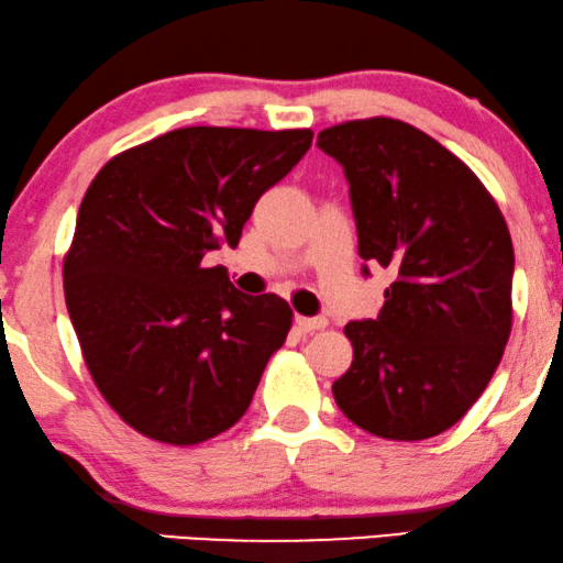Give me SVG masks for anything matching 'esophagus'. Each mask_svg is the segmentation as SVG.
<instances>
[{"mask_svg": "<svg viewBox=\"0 0 563 563\" xmlns=\"http://www.w3.org/2000/svg\"><path fill=\"white\" fill-rule=\"evenodd\" d=\"M327 319L323 316H313V319H308V316H296V327L298 331H303V334H313V331H321L327 329Z\"/></svg>", "mask_w": 563, "mask_h": 563, "instance_id": "esophagus-1", "label": "esophagus"}]
</instances>
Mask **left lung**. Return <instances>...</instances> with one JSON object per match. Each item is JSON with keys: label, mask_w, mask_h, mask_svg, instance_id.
Returning a JSON list of instances; mask_svg holds the SVG:
<instances>
[{"label": "left lung", "mask_w": 563, "mask_h": 563, "mask_svg": "<svg viewBox=\"0 0 563 563\" xmlns=\"http://www.w3.org/2000/svg\"><path fill=\"white\" fill-rule=\"evenodd\" d=\"M319 147L350 180L360 257L395 275L377 319L344 327L354 360L331 393L372 437H439L510 339L516 255L500 206L470 165L390 117L329 126Z\"/></svg>", "instance_id": "1"}]
</instances>
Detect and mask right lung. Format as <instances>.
Wrapping results in <instances>:
<instances>
[{
	"mask_svg": "<svg viewBox=\"0 0 563 563\" xmlns=\"http://www.w3.org/2000/svg\"><path fill=\"white\" fill-rule=\"evenodd\" d=\"M311 130L184 126L114 155L91 180L63 257L86 367L142 437L194 446L240 421L292 311L244 296L206 252L236 247Z\"/></svg>",
	"mask_w": 563,
	"mask_h": 563,
	"instance_id": "right-lung-1",
	"label": "right lung"
}]
</instances>
